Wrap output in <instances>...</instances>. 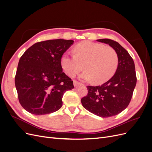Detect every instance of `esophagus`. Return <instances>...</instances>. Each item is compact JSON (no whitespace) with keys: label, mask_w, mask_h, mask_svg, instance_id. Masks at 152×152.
Masks as SVG:
<instances>
[{"label":"esophagus","mask_w":152,"mask_h":152,"mask_svg":"<svg viewBox=\"0 0 152 152\" xmlns=\"http://www.w3.org/2000/svg\"><path fill=\"white\" fill-rule=\"evenodd\" d=\"M79 84H80V82H77V81H76V80H74V81H73V85H74V86H75V87L79 85Z\"/></svg>","instance_id":"1"}]
</instances>
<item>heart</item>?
<instances>
[{
  "instance_id": "b5f03b06",
  "label": "heart",
  "mask_w": 152,
  "mask_h": 152,
  "mask_svg": "<svg viewBox=\"0 0 152 152\" xmlns=\"http://www.w3.org/2000/svg\"><path fill=\"white\" fill-rule=\"evenodd\" d=\"M75 54L64 53L60 59L63 71L70 77L75 76L83 69L80 78L101 84L108 80L115 72L118 63V54L113 48L91 41L77 44Z\"/></svg>"
}]
</instances>
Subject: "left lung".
Masks as SVG:
<instances>
[{
    "label": "left lung",
    "instance_id": "8db88e82",
    "mask_svg": "<svg viewBox=\"0 0 152 152\" xmlns=\"http://www.w3.org/2000/svg\"><path fill=\"white\" fill-rule=\"evenodd\" d=\"M97 41L108 44L118 54V63L114 75L103 84L87 86L88 93L81 99L84 108L101 117L116 115L129 104L136 84L134 61L130 54L116 41L108 39Z\"/></svg>",
    "mask_w": 152,
    "mask_h": 152
}]
</instances>
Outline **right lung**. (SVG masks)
Returning <instances> with one entry per match:
<instances>
[{
    "instance_id": "1",
    "label": "right lung",
    "mask_w": 152,
    "mask_h": 152,
    "mask_svg": "<svg viewBox=\"0 0 152 152\" xmlns=\"http://www.w3.org/2000/svg\"><path fill=\"white\" fill-rule=\"evenodd\" d=\"M73 42L61 39L39 42L20 58L15 86L19 102L27 112L40 115L62 107L64 93L74 86L63 72L60 59Z\"/></svg>"
}]
</instances>
